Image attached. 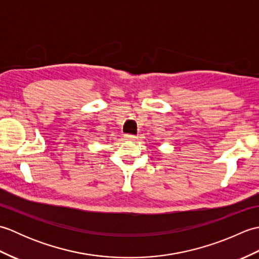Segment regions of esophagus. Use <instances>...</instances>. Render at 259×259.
Listing matches in <instances>:
<instances>
[{
    "label": "esophagus",
    "instance_id": "esophagus-1",
    "mask_svg": "<svg viewBox=\"0 0 259 259\" xmlns=\"http://www.w3.org/2000/svg\"><path fill=\"white\" fill-rule=\"evenodd\" d=\"M137 139V137L134 135H124V140L126 141H135Z\"/></svg>",
    "mask_w": 259,
    "mask_h": 259
}]
</instances>
